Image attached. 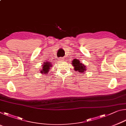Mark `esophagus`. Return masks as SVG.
<instances>
[{
    "instance_id": "34e87169",
    "label": "esophagus",
    "mask_w": 126,
    "mask_h": 126,
    "mask_svg": "<svg viewBox=\"0 0 126 126\" xmlns=\"http://www.w3.org/2000/svg\"><path fill=\"white\" fill-rule=\"evenodd\" d=\"M64 58H62V57H60V58H59V61H60V62H62V61H64V59H63Z\"/></svg>"
}]
</instances>
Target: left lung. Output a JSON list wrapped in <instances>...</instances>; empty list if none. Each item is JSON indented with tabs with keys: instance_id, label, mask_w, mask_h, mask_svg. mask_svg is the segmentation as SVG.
Wrapping results in <instances>:
<instances>
[{
	"instance_id": "1",
	"label": "left lung",
	"mask_w": 126,
	"mask_h": 126,
	"mask_svg": "<svg viewBox=\"0 0 126 126\" xmlns=\"http://www.w3.org/2000/svg\"><path fill=\"white\" fill-rule=\"evenodd\" d=\"M72 64H73L72 65L74 66V69H75L76 71L84 73V72L86 71V67H85L84 64L80 63L79 61H78V59H74Z\"/></svg>"
}]
</instances>
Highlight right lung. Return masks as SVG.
Segmentation results:
<instances>
[{
    "label": "right lung",
    "instance_id": "add662e5",
    "mask_svg": "<svg viewBox=\"0 0 126 126\" xmlns=\"http://www.w3.org/2000/svg\"><path fill=\"white\" fill-rule=\"evenodd\" d=\"M49 64L48 63V62H46L44 63V64L43 65V69L40 71L41 73H47L49 69Z\"/></svg>",
    "mask_w": 126,
    "mask_h": 126
}]
</instances>
